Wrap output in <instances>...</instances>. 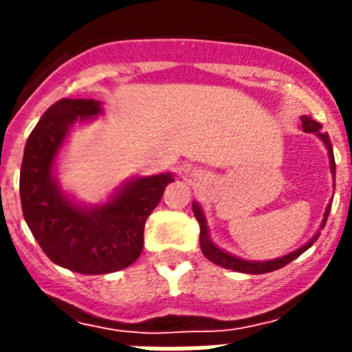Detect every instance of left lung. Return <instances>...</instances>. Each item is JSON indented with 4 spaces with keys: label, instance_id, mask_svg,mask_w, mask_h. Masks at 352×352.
Instances as JSON below:
<instances>
[{
    "label": "left lung",
    "instance_id": "left-lung-1",
    "mask_svg": "<svg viewBox=\"0 0 352 352\" xmlns=\"http://www.w3.org/2000/svg\"><path fill=\"white\" fill-rule=\"evenodd\" d=\"M302 130L304 132H314L315 136L319 138L322 143H324V147L329 151V162H330V173L336 179V162H334V151H332V143H330L329 134H324L321 132V124L314 121L311 117L308 116H302ZM192 210H194V216H196V220L199 222V229H201V233H199V244H201V252L203 256L207 257L209 261H212L218 267H222V269H229V270H235V272H244V274H267V272H272V270H278L285 267L287 263L295 261L296 257L302 256L304 252L308 248H311V244H314L319 235H321V229L324 228V223H327V218H329L330 212V205H327V209H324V216H322V222L321 228L317 229V233H315L311 239H309L304 246H300L295 252H291L287 256L282 257H276V259H269V261H248V259H242V257H236L233 254H229L226 250L218 248L214 242L210 241L209 235V226H207V220H205V212H203L201 205L197 201L192 203Z\"/></svg>",
    "mask_w": 352,
    "mask_h": 352
}]
</instances>
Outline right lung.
<instances>
[{"label":"right lung","mask_w":352,"mask_h":352,"mask_svg":"<svg viewBox=\"0 0 352 352\" xmlns=\"http://www.w3.org/2000/svg\"><path fill=\"white\" fill-rule=\"evenodd\" d=\"M102 116L95 98H61L44 111L25 142L20 199L28 228L52 261L80 274L130 267L143 250V228L173 173L132 177L104 203L83 205L56 177L57 156L74 124Z\"/></svg>","instance_id":"obj_1"}]
</instances>
